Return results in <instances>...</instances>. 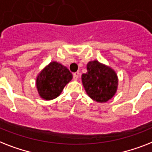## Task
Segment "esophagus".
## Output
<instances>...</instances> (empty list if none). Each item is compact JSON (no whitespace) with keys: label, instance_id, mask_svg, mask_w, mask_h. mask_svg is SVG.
<instances>
[{"label":"esophagus","instance_id":"obj_1","mask_svg":"<svg viewBox=\"0 0 152 152\" xmlns=\"http://www.w3.org/2000/svg\"><path fill=\"white\" fill-rule=\"evenodd\" d=\"M80 77V72H74L73 73V79L75 80H78V78Z\"/></svg>","mask_w":152,"mask_h":152}]
</instances>
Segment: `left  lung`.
Wrapping results in <instances>:
<instances>
[{"label":"left lung","instance_id":"left-lung-1","mask_svg":"<svg viewBox=\"0 0 152 152\" xmlns=\"http://www.w3.org/2000/svg\"><path fill=\"white\" fill-rule=\"evenodd\" d=\"M87 72L81 76L87 95L97 102H108L115 94L118 88V76L114 69L97 60L89 61Z\"/></svg>","mask_w":152,"mask_h":152}]
</instances>
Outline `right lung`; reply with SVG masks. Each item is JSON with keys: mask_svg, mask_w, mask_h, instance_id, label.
I'll use <instances>...</instances> for the list:
<instances>
[{"mask_svg": "<svg viewBox=\"0 0 152 152\" xmlns=\"http://www.w3.org/2000/svg\"><path fill=\"white\" fill-rule=\"evenodd\" d=\"M72 75L63 65L51 61L40 71L36 86L41 98L50 101L58 97L65 85L72 80Z\"/></svg>", "mask_w": 152, "mask_h": 152, "instance_id": "obj_1", "label": "right lung"}]
</instances>
